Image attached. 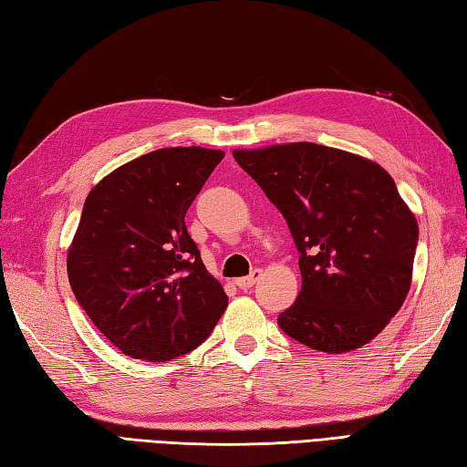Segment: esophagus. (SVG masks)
Masks as SVG:
<instances>
[{"instance_id":"obj_1","label":"esophagus","mask_w":467,"mask_h":467,"mask_svg":"<svg viewBox=\"0 0 467 467\" xmlns=\"http://www.w3.org/2000/svg\"><path fill=\"white\" fill-rule=\"evenodd\" d=\"M261 275H263L261 269H254L249 276H243V279H236V286H239V289H251V286L261 279Z\"/></svg>"}]
</instances>
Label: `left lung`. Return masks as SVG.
<instances>
[{
	"mask_svg": "<svg viewBox=\"0 0 467 467\" xmlns=\"http://www.w3.org/2000/svg\"><path fill=\"white\" fill-rule=\"evenodd\" d=\"M291 228L303 276L279 327L311 349L345 353L379 335L411 285L418 221L379 164L293 142L234 150Z\"/></svg>",
	"mask_w": 467,
	"mask_h": 467,
	"instance_id": "8db88e82",
	"label": "left lung"
}]
</instances>
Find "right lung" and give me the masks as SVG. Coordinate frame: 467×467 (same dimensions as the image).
Masks as SVG:
<instances>
[{
    "label": "right lung",
    "mask_w": 467,
    "mask_h": 467,
    "mask_svg": "<svg viewBox=\"0 0 467 467\" xmlns=\"http://www.w3.org/2000/svg\"><path fill=\"white\" fill-rule=\"evenodd\" d=\"M224 158L161 148L116 168L88 194L67 251V279L86 315L132 359L196 349L228 305L184 216Z\"/></svg>",
    "instance_id": "right-lung-1"
}]
</instances>
